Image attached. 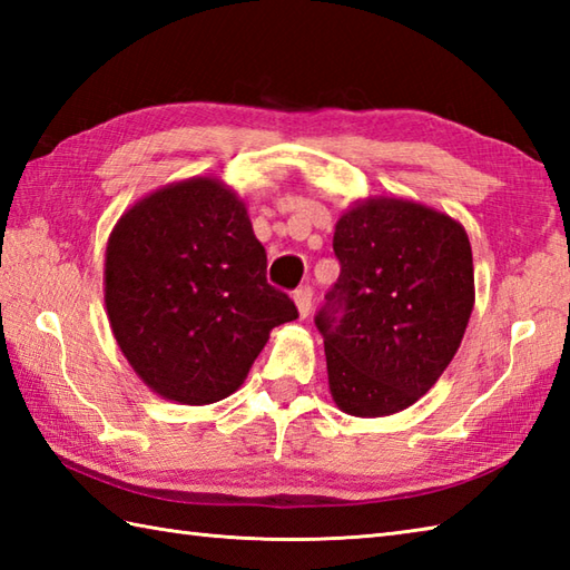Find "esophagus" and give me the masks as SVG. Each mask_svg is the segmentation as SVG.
I'll return each instance as SVG.
<instances>
[{"label":"esophagus","instance_id":"1","mask_svg":"<svg viewBox=\"0 0 570 570\" xmlns=\"http://www.w3.org/2000/svg\"><path fill=\"white\" fill-rule=\"evenodd\" d=\"M294 301H296V308H298V316L306 318L311 313V306H313V288L306 284V286H298L294 292Z\"/></svg>","mask_w":570,"mask_h":570}]
</instances>
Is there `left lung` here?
<instances>
[{
    "label": "left lung",
    "instance_id": "obj_1",
    "mask_svg": "<svg viewBox=\"0 0 570 570\" xmlns=\"http://www.w3.org/2000/svg\"><path fill=\"white\" fill-rule=\"evenodd\" d=\"M341 276L316 313L335 404L390 416L426 394L468 328L475 276L463 225L426 205L374 198L335 225Z\"/></svg>",
    "mask_w": 570,
    "mask_h": 570
}]
</instances>
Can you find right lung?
<instances>
[{"instance_id": "right-lung-1", "label": "right lung", "mask_w": 570, "mask_h": 570, "mask_svg": "<svg viewBox=\"0 0 570 570\" xmlns=\"http://www.w3.org/2000/svg\"><path fill=\"white\" fill-rule=\"evenodd\" d=\"M105 304L129 365L156 394H233L296 304L266 282V252L220 180L190 178L139 200L107 242Z\"/></svg>"}]
</instances>
